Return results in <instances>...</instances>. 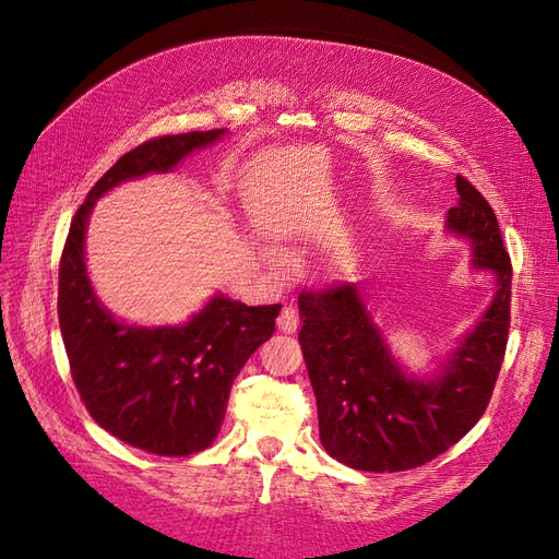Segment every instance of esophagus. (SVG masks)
Wrapping results in <instances>:
<instances>
[{
	"label": "esophagus",
	"instance_id": "34e87169",
	"mask_svg": "<svg viewBox=\"0 0 559 559\" xmlns=\"http://www.w3.org/2000/svg\"><path fill=\"white\" fill-rule=\"evenodd\" d=\"M277 329L282 333H296L298 331V312L292 306H286L282 310V314L277 317Z\"/></svg>",
	"mask_w": 559,
	"mask_h": 559
}]
</instances>
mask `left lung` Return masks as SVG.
Returning <instances> with one entry per match:
<instances>
[{
  "instance_id": "8db88e82",
  "label": "left lung",
  "mask_w": 559,
  "mask_h": 559,
  "mask_svg": "<svg viewBox=\"0 0 559 559\" xmlns=\"http://www.w3.org/2000/svg\"><path fill=\"white\" fill-rule=\"evenodd\" d=\"M456 193L460 205L445 226L471 242L473 267L492 270L497 294L438 376H405L357 284L298 296V341L317 396L319 438L345 466L394 473L427 464L464 438L492 399L509 343L513 267L483 193L460 175Z\"/></svg>"
}]
</instances>
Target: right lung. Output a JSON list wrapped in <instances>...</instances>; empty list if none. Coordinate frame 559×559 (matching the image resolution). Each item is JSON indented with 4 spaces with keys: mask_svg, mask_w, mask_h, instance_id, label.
<instances>
[{
    "mask_svg": "<svg viewBox=\"0 0 559 559\" xmlns=\"http://www.w3.org/2000/svg\"><path fill=\"white\" fill-rule=\"evenodd\" d=\"M224 132L165 134L128 151L83 200L60 259L58 319L81 401L111 436L160 456H186L214 443L233 380L275 333L282 306L249 308L214 296L181 326L121 324L93 292L83 238L99 195L121 181L173 170Z\"/></svg>",
    "mask_w": 559,
    "mask_h": 559,
    "instance_id": "add662e5",
    "label": "right lung"
}]
</instances>
